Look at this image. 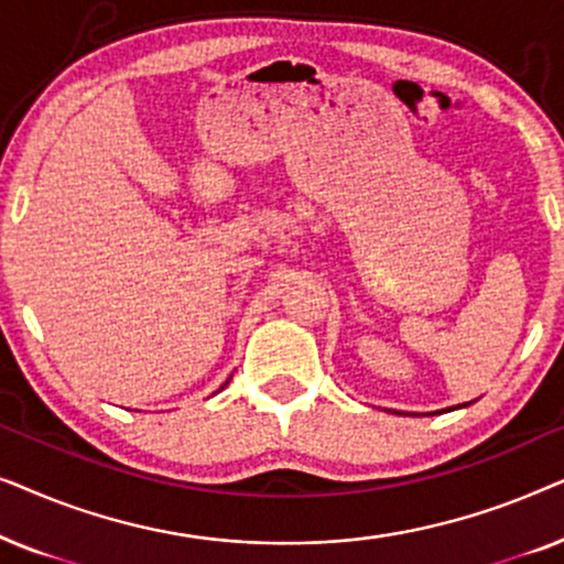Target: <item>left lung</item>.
<instances>
[{
    "label": "left lung",
    "mask_w": 564,
    "mask_h": 564,
    "mask_svg": "<svg viewBox=\"0 0 564 564\" xmlns=\"http://www.w3.org/2000/svg\"><path fill=\"white\" fill-rule=\"evenodd\" d=\"M467 405H469V403H462V405H454V408H467Z\"/></svg>",
    "instance_id": "1"
}]
</instances>
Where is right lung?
<instances>
[{
  "label": "right lung",
  "mask_w": 564,
  "mask_h": 564,
  "mask_svg": "<svg viewBox=\"0 0 564 564\" xmlns=\"http://www.w3.org/2000/svg\"><path fill=\"white\" fill-rule=\"evenodd\" d=\"M228 382H230V377H228V380H226V382H223V384H220V390H223V388H226V384H228ZM220 390H218V392H220ZM213 395H215V392H213Z\"/></svg>",
  "instance_id": "obj_1"
}]
</instances>
